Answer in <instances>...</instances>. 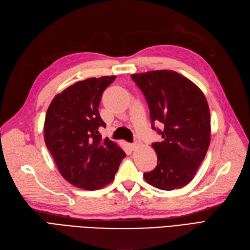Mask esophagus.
<instances>
[{
    "label": "esophagus",
    "mask_w": 250,
    "mask_h": 250,
    "mask_svg": "<svg viewBox=\"0 0 250 250\" xmlns=\"http://www.w3.org/2000/svg\"><path fill=\"white\" fill-rule=\"evenodd\" d=\"M139 146H140V143L135 140V142L131 144V149H132V150H135L137 147H139Z\"/></svg>",
    "instance_id": "34e87169"
}]
</instances>
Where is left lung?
I'll use <instances>...</instances> for the list:
<instances>
[{
  "label": "left lung",
  "instance_id": "left-lung-1",
  "mask_svg": "<svg viewBox=\"0 0 250 250\" xmlns=\"http://www.w3.org/2000/svg\"><path fill=\"white\" fill-rule=\"evenodd\" d=\"M131 79L148 102L152 129L163 139L152 144L157 166L144 178L161 190L182 188L191 182L209 148L208 102L196 84L173 70L137 73Z\"/></svg>",
  "mask_w": 250,
  "mask_h": 250
}]
</instances>
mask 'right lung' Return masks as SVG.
Masks as SVG:
<instances>
[{"label": "right lung", "instance_id": "right-lung-1", "mask_svg": "<svg viewBox=\"0 0 250 250\" xmlns=\"http://www.w3.org/2000/svg\"><path fill=\"white\" fill-rule=\"evenodd\" d=\"M115 75L77 82L51 101L44 121V141L60 174L72 185L96 190L114 180L126 156L119 146L102 139L105 127L98 107Z\"/></svg>", "mask_w": 250, "mask_h": 250}]
</instances>
